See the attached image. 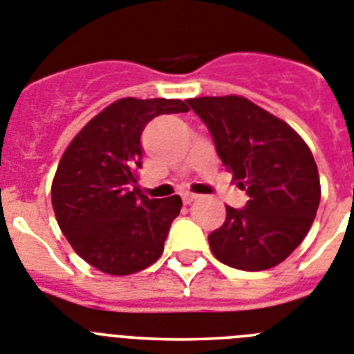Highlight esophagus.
<instances>
[{"label": "esophagus", "mask_w": 354, "mask_h": 354, "mask_svg": "<svg viewBox=\"0 0 354 354\" xmlns=\"http://www.w3.org/2000/svg\"><path fill=\"white\" fill-rule=\"evenodd\" d=\"M198 198V194H194V192H182V200H183V203H191V202H194V200H196Z\"/></svg>", "instance_id": "34e87169"}]
</instances>
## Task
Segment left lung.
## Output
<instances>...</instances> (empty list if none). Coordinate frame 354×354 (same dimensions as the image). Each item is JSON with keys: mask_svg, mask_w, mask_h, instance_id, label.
<instances>
[{"mask_svg": "<svg viewBox=\"0 0 354 354\" xmlns=\"http://www.w3.org/2000/svg\"><path fill=\"white\" fill-rule=\"evenodd\" d=\"M211 132L218 156L245 207L225 205L223 225L209 234L218 260L242 271H266L286 260L311 229L320 178L306 142L280 118L242 96L187 100Z\"/></svg>", "mask_w": 354, "mask_h": 354, "instance_id": "obj_1", "label": "left lung"}]
</instances>
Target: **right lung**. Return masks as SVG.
<instances>
[{
    "instance_id": "1",
    "label": "right lung",
    "mask_w": 354,
    "mask_h": 354,
    "mask_svg": "<svg viewBox=\"0 0 354 354\" xmlns=\"http://www.w3.org/2000/svg\"><path fill=\"white\" fill-rule=\"evenodd\" d=\"M182 100L122 97L77 132L53 180L57 225L97 271L125 277L162 257L182 198H149L138 189L142 132L160 114L187 112Z\"/></svg>"
}]
</instances>
